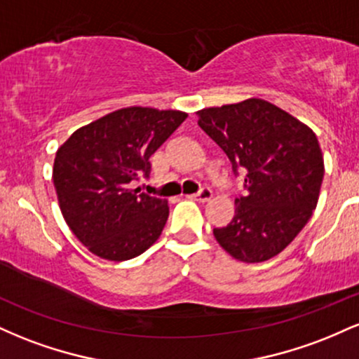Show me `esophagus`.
I'll list each match as a JSON object with an SVG mask.
<instances>
[{
  "mask_svg": "<svg viewBox=\"0 0 359 359\" xmlns=\"http://www.w3.org/2000/svg\"><path fill=\"white\" fill-rule=\"evenodd\" d=\"M211 197H212V191H211V189H209V187H203L197 194H192L191 199L199 201V203H205V201H209V199H211Z\"/></svg>",
  "mask_w": 359,
  "mask_h": 359,
  "instance_id": "1",
  "label": "esophagus"
}]
</instances>
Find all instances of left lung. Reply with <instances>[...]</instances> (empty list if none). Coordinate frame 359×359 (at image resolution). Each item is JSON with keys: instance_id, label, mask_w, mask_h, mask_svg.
I'll return each instance as SVG.
<instances>
[{"instance_id": "1", "label": "left lung", "mask_w": 359, "mask_h": 359, "mask_svg": "<svg viewBox=\"0 0 359 359\" xmlns=\"http://www.w3.org/2000/svg\"><path fill=\"white\" fill-rule=\"evenodd\" d=\"M199 126L245 172V194L233 221L214 238L245 263L285 250L311 219L324 177V158L311 128L269 101L251 100L197 111Z\"/></svg>"}]
</instances>
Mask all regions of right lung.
<instances>
[{
	"label": "right lung",
	"mask_w": 359,
	"mask_h": 359,
	"mask_svg": "<svg viewBox=\"0 0 359 359\" xmlns=\"http://www.w3.org/2000/svg\"><path fill=\"white\" fill-rule=\"evenodd\" d=\"M185 118L174 109L123 108L74 131L57 150L53 185L62 216L90 253L125 262L158 240L167 201L131 184L150 175V156Z\"/></svg>",
	"instance_id": "1"
}]
</instances>
